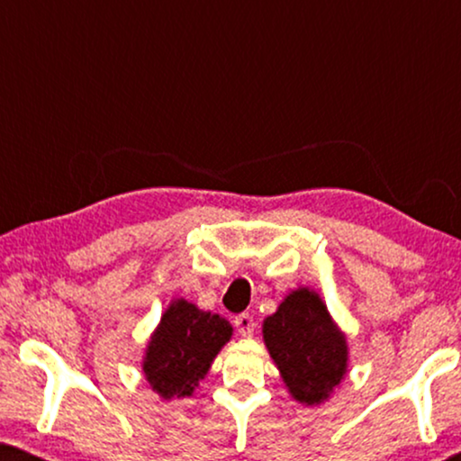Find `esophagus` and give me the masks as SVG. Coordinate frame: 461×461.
<instances>
[{"instance_id": "esophagus-1", "label": "esophagus", "mask_w": 461, "mask_h": 461, "mask_svg": "<svg viewBox=\"0 0 461 461\" xmlns=\"http://www.w3.org/2000/svg\"><path fill=\"white\" fill-rule=\"evenodd\" d=\"M235 325H237V331L241 333L243 338H249L251 333H254V327H256L254 317H251L249 312H243V314H239V317H235Z\"/></svg>"}]
</instances>
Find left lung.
Instances as JSON below:
<instances>
[{
  "instance_id": "left-lung-1",
  "label": "left lung",
  "mask_w": 461,
  "mask_h": 461,
  "mask_svg": "<svg viewBox=\"0 0 461 461\" xmlns=\"http://www.w3.org/2000/svg\"><path fill=\"white\" fill-rule=\"evenodd\" d=\"M264 344L289 394L302 405H321L348 369L346 336L317 292L298 287L264 319Z\"/></svg>"
}]
</instances>
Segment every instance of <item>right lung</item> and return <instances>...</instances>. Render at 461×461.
Here are the masks:
<instances>
[{
  "mask_svg": "<svg viewBox=\"0 0 461 461\" xmlns=\"http://www.w3.org/2000/svg\"><path fill=\"white\" fill-rule=\"evenodd\" d=\"M230 336L232 327L220 314L174 300L144 352L142 371L153 393L166 401L191 396Z\"/></svg>",
  "mask_w": 461,
  "mask_h": 461,
  "instance_id": "add662e5",
  "label": "right lung"
}]
</instances>
